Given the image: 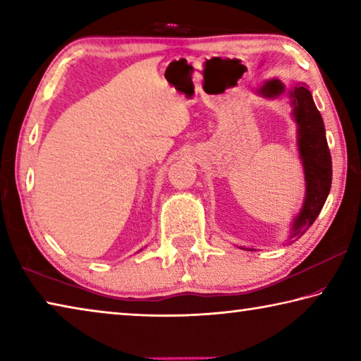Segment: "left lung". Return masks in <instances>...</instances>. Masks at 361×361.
Wrapping results in <instances>:
<instances>
[{"label": "left lung", "instance_id": "1", "mask_svg": "<svg viewBox=\"0 0 361 361\" xmlns=\"http://www.w3.org/2000/svg\"><path fill=\"white\" fill-rule=\"evenodd\" d=\"M262 95L276 97L283 94V84L272 79L261 89ZM290 97L295 105V118L299 126V154L305 175V200L302 210L293 223V237H301L319 216L331 189V154L325 137V126L319 109L305 85H296Z\"/></svg>", "mask_w": 361, "mask_h": 361}]
</instances>
